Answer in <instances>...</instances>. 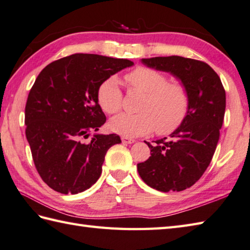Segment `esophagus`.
<instances>
[{
    "mask_svg": "<svg viewBox=\"0 0 250 250\" xmlns=\"http://www.w3.org/2000/svg\"><path fill=\"white\" fill-rule=\"evenodd\" d=\"M122 142H123V144H134L135 142V140L134 139H131V138H127V137H122Z\"/></svg>",
    "mask_w": 250,
    "mask_h": 250,
    "instance_id": "esophagus-1",
    "label": "esophagus"
}]
</instances>
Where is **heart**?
Here are the masks:
<instances>
[{
    "label": "heart",
    "instance_id": "b5f03b06",
    "mask_svg": "<svg viewBox=\"0 0 250 250\" xmlns=\"http://www.w3.org/2000/svg\"><path fill=\"white\" fill-rule=\"evenodd\" d=\"M132 89L144 93L138 104L139 113L120 114L110 121V128L126 137H137L154 130L168 135L179 128L190 106V96L185 84L168 82L162 72L146 67H136L125 75ZM97 100L105 113L115 114L123 104V93L115 76L99 85Z\"/></svg>",
    "mask_w": 250,
    "mask_h": 250
}]
</instances>
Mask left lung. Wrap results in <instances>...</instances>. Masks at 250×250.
<instances>
[{"label": "left lung", "instance_id": "obj_1", "mask_svg": "<svg viewBox=\"0 0 250 250\" xmlns=\"http://www.w3.org/2000/svg\"><path fill=\"white\" fill-rule=\"evenodd\" d=\"M146 67L169 72L185 84L190 96L186 120L170 138L146 144L151 156L137 165L147 186L162 192L183 191L209 166L226 112V90L213 69L200 60L169 56L141 59Z\"/></svg>", "mask_w": 250, "mask_h": 250}]
</instances>
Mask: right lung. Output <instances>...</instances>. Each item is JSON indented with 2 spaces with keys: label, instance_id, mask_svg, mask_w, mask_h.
Returning <instances> with one entry per match:
<instances>
[{
  "label": "right lung",
  "instance_id": "right-lung-1",
  "mask_svg": "<svg viewBox=\"0 0 250 250\" xmlns=\"http://www.w3.org/2000/svg\"><path fill=\"white\" fill-rule=\"evenodd\" d=\"M132 64L128 59L74 54L41 71L25 104V137L39 175L53 190L78 194L99 179L106 151L121 138L94 134L84 141L106 120L97 90Z\"/></svg>",
  "mask_w": 250,
  "mask_h": 250
}]
</instances>
